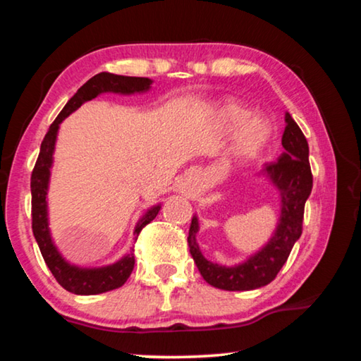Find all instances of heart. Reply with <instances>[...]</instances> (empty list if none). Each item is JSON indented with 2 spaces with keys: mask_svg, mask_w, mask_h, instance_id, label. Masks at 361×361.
Listing matches in <instances>:
<instances>
[{
  "mask_svg": "<svg viewBox=\"0 0 361 361\" xmlns=\"http://www.w3.org/2000/svg\"><path fill=\"white\" fill-rule=\"evenodd\" d=\"M218 122L232 132L229 154L237 162H253L267 151L274 138L272 122L250 111L245 103L226 100L218 106Z\"/></svg>",
  "mask_w": 361,
  "mask_h": 361,
  "instance_id": "1",
  "label": "heart"
}]
</instances>
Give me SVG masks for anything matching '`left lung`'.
<instances>
[{"label": "left lung", "instance_id": "left-lung-1", "mask_svg": "<svg viewBox=\"0 0 361 361\" xmlns=\"http://www.w3.org/2000/svg\"><path fill=\"white\" fill-rule=\"evenodd\" d=\"M282 146L285 151L277 162L266 164L262 175L279 191L280 213L276 231L264 247L234 266L212 262L200 252L197 243L199 219L192 216L188 245L200 276L207 283L219 290L248 291L271 283L286 262L290 252L302 232L304 205L312 191V172L309 164V145L299 126L285 113Z\"/></svg>", "mask_w": 361, "mask_h": 361}]
</instances>
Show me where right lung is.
<instances>
[{
  "label": "right lung",
  "mask_w": 361,
  "mask_h": 361,
  "mask_svg": "<svg viewBox=\"0 0 361 361\" xmlns=\"http://www.w3.org/2000/svg\"><path fill=\"white\" fill-rule=\"evenodd\" d=\"M152 85V79L149 78H135V76H119L113 73H99L90 78L87 82L78 89V92L71 97L68 103L63 106L62 111L52 122L41 143L38 161L35 164L32 173V228L33 235L38 247L41 250L42 258H44L47 267L51 269L52 276L57 282L63 286L66 291L75 293V295H100V293L111 291L127 282L135 264V256L133 250L122 256L119 261L113 264L102 267H79L66 261L62 253L59 252L56 243L52 240L51 229H49V213H47V191L49 181H51V170L54 164V151H56L57 133L65 118L76 111L82 103L99 97L100 94H121V95H133L148 92ZM161 210V204L145 213L138 219L133 229V240H137L146 224L151 223L157 216Z\"/></svg>",
  "instance_id": "add662e5"
}]
</instances>
